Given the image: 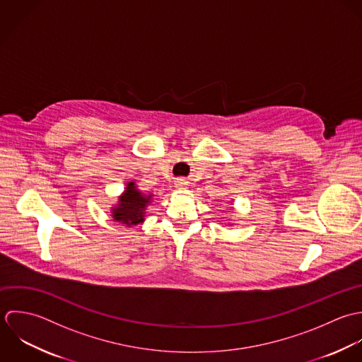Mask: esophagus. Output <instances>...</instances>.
Wrapping results in <instances>:
<instances>
[{
    "label": "esophagus",
    "instance_id": "1",
    "mask_svg": "<svg viewBox=\"0 0 362 362\" xmlns=\"http://www.w3.org/2000/svg\"><path fill=\"white\" fill-rule=\"evenodd\" d=\"M186 183H187V182H183V180H180V182H177V186H179V187H183V186H186Z\"/></svg>",
    "mask_w": 362,
    "mask_h": 362
}]
</instances>
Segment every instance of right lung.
Returning a JSON list of instances; mask_svg holds the SVG:
<instances>
[{
    "label": "right lung",
    "instance_id": "add662e5",
    "mask_svg": "<svg viewBox=\"0 0 362 362\" xmlns=\"http://www.w3.org/2000/svg\"><path fill=\"white\" fill-rule=\"evenodd\" d=\"M151 199L152 194L146 196L137 189L134 182H129L126 190L119 197L117 206L112 209V217L127 226L139 225L144 222L145 210Z\"/></svg>",
    "mask_w": 362,
    "mask_h": 362
}]
</instances>
